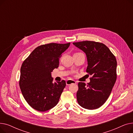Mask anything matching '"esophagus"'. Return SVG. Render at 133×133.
I'll return each instance as SVG.
<instances>
[{"mask_svg":"<svg viewBox=\"0 0 133 133\" xmlns=\"http://www.w3.org/2000/svg\"><path fill=\"white\" fill-rule=\"evenodd\" d=\"M66 85H70L71 84H75L76 82L73 80H68L66 81Z\"/></svg>","mask_w":133,"mask_h":133,"instance_id":"obj_1","label":"esophagus"}]
</instances>
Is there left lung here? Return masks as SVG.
<instances>
[{
  "instance_id": "obj_1",
  "label": "left lung",
  "mask_w": 133,
  "mask_h": 133,
  "mask_svg": "<svg viewBox=\"0 0 133 133\" xmlns=\"http://www.w3.org/2000/svg\"><path fill=\"white\" fill-rule=\"evenodd\" d=\"M73 44L86 53V72L92 76L87 85L84 82L78 83V102L85 109H97L106 101L115 83L116 58L105 45L99 42L83 41Z\"/></svg>"
}]
</instances>
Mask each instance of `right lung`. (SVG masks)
<instances>
[{
    "instance_id": "right-lung-1",
    "label": "right lung",
    "mask_w": 133,
    "mask_h": 133,
    "mask_svg": "<svg viewBox=\"0 0 133 133\" xmlns=\"http://www.w3.org/2000/svg\"><path fill=\"white\" fill-rule=\"evenodd\" d=\"M69 45L70 43L40 45L23 62L19 86L24 99L33 109L45 111L58 103L66 81L53 83L51 72L58 67L62 53Z\"/></svg>"
}]
</instances>
